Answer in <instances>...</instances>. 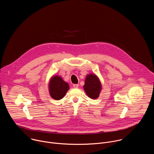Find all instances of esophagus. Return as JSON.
I'll return each mask as SVG.
<instances>
[{"mask_svg":"<svg viewBox=\"0 0 154 154\" xmlns=\"http://www.w3.org/2000/svg\"><path fill=\"white\" fill-rule=\"evenodd\" d=\"M73 87L74 88H77L79 87V85L78 84H74Z\"/></svg>","mask_w":154,"mask_h":154,"instance_id":"34e87169","label":"esophagus"}]
</instances>
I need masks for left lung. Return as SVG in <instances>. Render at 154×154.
Returning a JSON list of instances; mask_svg holds the SVG:
<instances>
[{
    "label": "left lung",
    "instance_id": "obj_1",
    "mask_svg": "<svg viewBox=\"0 0 154 154\" xmlns=\"http://www.w3.org/2000/svg\"><path fill=\"white\" fill-rule=\"evenodd\" d=\"M83 89L90 98L97 99L102 90V84L99 77L94 74H88L86 76Z\"/></svg>",
    "mask_w": 154,
    "mask_h": 154
}]
</instances>
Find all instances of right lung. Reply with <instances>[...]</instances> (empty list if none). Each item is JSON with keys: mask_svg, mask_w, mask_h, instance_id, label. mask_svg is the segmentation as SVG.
Listing matches in <instances>:
<instances>
[{"mask_svg": "<svg viewBox=\"0 0 154 154\" xmlns=\"http://www.w3.org/2000/svg\"><path fill=\"white\" fill-rule=\"evenodd\" d=\"M48 87L51 97L57 100L63 99L69 89V84L64 82L61 77L57 75L50 79Z\"/></svg>", "mask_w": 154, "mask_h": 154, "instance_id": "1", "label": "right lung"}]
</instances>
